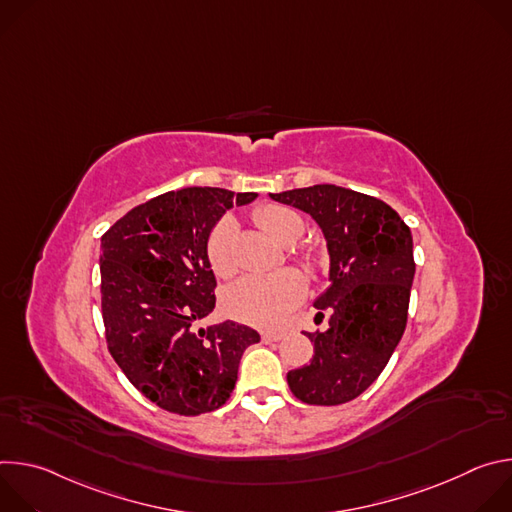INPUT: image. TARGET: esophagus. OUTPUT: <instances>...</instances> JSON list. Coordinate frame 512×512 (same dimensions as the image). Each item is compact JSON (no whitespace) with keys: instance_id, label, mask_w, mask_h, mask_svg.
I'll use <instances>...</instances> for the list:
<instances>
[{"instance_id":"esophagus-1","label":"esophagus","mask_w":512,"mask_h":512,"mask_svg":"<svg viewBox=\"0 0 512 512\" xmlns=\"http://www.w3.org/2000/svg\"><path fill=\"white\" fill-rule=\"evenodd\" d=\"M281 338H283V334H279V332H263L261 334L263 342H279Z\"/></svg>"}]
</instances>
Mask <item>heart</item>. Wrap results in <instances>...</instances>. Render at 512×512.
Segmentation results:
<instances>
[{
	"instance_id": "1",
	"label": "heart",
	"mask_w": 512,
	"mask_h": 512,
	"mask_svg": "<svg viewBox=\"0 0 512 512\" xmlns=\"http://www.w3.org/2000/svg\"><path fill=\"white\" fill-rule=\"evenodd\" d=\"M257 225L277 243L287 245L304 233L302 218L287 206L267 204L255 212ZM235 221L223 218L214 225L206 241V253L212 271L218 277H231L237 271L233 253ZM304 294V279L294 269H281L269 275H247L233 283L223 296L225 312L249 326L279 328Z\"/></svg>"
}]
</instances>
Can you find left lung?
<instances>
[{"label": "left lung", "mask_w": 512, "mask_h": 512, "mask_svg": "<svg viewBox=\"0 0 512 512\" xmlns=\"http://www.w3.org/2000/svg\"><path fill=\"white\" fill-rule=\"evenodd\" d=\"M310 214L326 239L330 287L314 302L328 328L306 332L310 364L287 373V385L308 405H340L367 391L397 348L415 275L413 237L383 200L334 184L269 194Z\"/></svg>", "instance_id": "obj_1"}]
</instances>
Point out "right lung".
I'll return each mask as SVG.
<instances>
[{"label":"right lung","mask_w":512,"mask_h":512,"mask_svg":"<svg viewBox=\"0 0 512 512\" xmlns=\"http://www.w3.org/2000/svg\"><path fill=\"white\" fill-rule=\"evenodd\" d=\"M257 198L225 188H180L131 208L101 237V308L109 352L158 407L200 415L233 393L243 352L259 334L214 310L206 241L221 216Z\"/></svg>","instance_id":"1"}]
</instances>
